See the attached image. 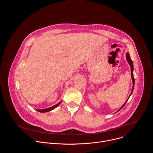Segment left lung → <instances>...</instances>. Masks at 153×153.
<instances>
[{"label": "left lung", "mask_w": 153, "mask_h": 153, "mask_svg": "<svg viewBox=\"0 0 153 153\" xmlns=\"http://www.w3.org/2000/svg\"><path fill=\"white\" fill-rule=\"evenodd\" d=\"M126 60L128 61V63L130 65V67H131V77H132V80H133V88H132V90H131V94L130 96L131 95V94L133 93V90H134V83H135V80H134V76H133V61L131 60V57H130V56H129V53H127L126 54ZM129 99V98H128ZM128 100H126V102L123 104V105L119 109V110H120L124 106V105L126 104V103L127 102Z\"/></svg>", "instance_id": "obj_1"}]
</instances>
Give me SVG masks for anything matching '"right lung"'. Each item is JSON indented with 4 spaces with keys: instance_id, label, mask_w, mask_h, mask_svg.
Segmentation results:
<instances>
[{
    "instance_id": "right-lung-1",
    "label": "right lung",
    "mask_w": 153,
    "mask_h": 153,
    "mask_svg": "<svg viewBox=\"0 0 153 153\" xmlns=\"http://www.w3.org/2000/svg\"><path fill=\"white\" fill-rule=\"evenodd\" d=\"M60 103H61V102H59L57 104H56V105H54V106H51L50 108H47V109H44V110H37V111H39V112H40V113H46V112L50 111L53 110V109L56 108L60 104Z\"/></svg>"
}]
</instances>
